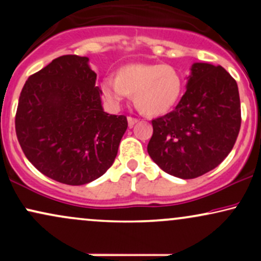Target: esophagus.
<instances>
[{"mask_svg": "<svg viewBox=\"0 0 261 261\" xmlns=\"http://www.w3.org/2000/svg\"><path fill=\"white\" fill-rule=\"evenodd\" d=\"M127 122H128V126L133 127L134 125L136 124V122H139V119L133 118V116H128V118H127Z\"/></svg>", "mask_w": 261, "mask_h": 261, "instance_id": "esophagus-1", "label": "esophagus"}]
</instances>
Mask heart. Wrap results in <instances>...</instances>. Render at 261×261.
<instances>
[{"instance_id":"heart-1","label":"heart","mask_w":261,"mask_h":261,"mask_svg":"<svg viewBox=\"0 0 261 261\" xmlns=\"http://www.w3.org/2000/svg\"><path fill=\"white\" fill-rule=\"evenodd\" d=\"M104 98L118 107L134 95L135 106L147 115H162L169 112L182 91L180 74L166 64L134 62L122 66L115 77H106L100 83Z\"/></svg>"}]
</instances>
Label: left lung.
<instances>
[{
	"mask_svg": "<svg viewBox=\"0 0 261 261\" xmlns=\"http://www.w3.org/2000/svg\"><path fill=\"white\" fill-rule=\"evenodd\" d=\"M173 112L152 120L147 151L162 170L181 179L205 174L228 155L241 128L236 80L222 66L196 62Z\"/></svg>",
	"mask_w": 261,
	"mask_h": 261,
	"instance_id": "8db88e82",
	"label": "left lung"
}]
</instances>
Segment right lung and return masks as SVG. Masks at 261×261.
Returning a JSON list of instances; mask_svg holds the SVG:
<instances>
[{"label": "right lung", "mask_w": 261, "mask_h": 261, "mask_svg": "<svg viewBox=\"0 0 261 261\" xmlns=\"http://www.w3.org/2000/svg\"><path fill=\"white\" fill-rule=\"evenodd\" d=\"M95 81L88 58L64 55L32 74L20 92L18 142L39 172L62 184L103 175L127 128L126 116L104 112Z\"/></svg>", "instance_id": "obj_1"}]
</instances>
